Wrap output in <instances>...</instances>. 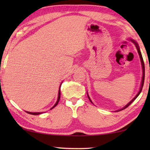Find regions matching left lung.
Masks as SVG:
<instances>
[{
    "mask_svg": "<svg viewBox=\"0 0 150 150\" xmlns=\"http://www.w3.org/2000/svg\"><path fill=\"white\" fill-rule=\"evenodd\" d=\"M130 41H131V42H132L133 44H134V45H135V46H136V48H137V51H138V53H139V57H140V60H141V66H142V70H143V76H142V80H141V87H140V89H139V92L138 93H137V94L136 96H134V98H133V99L131 100L130 102H129L128 104H126V106H124V107H123L122 108H120V109H119V110H115V112H117V111H120V110H124V109H125V108H126L127 107H128V106H129V105H130L134 101V100L136 99V98L138 97L139 96V94L141 93V91H142V89H143V84H144V80H145V65H144V62H143V57H142V54H141V51H140V48H139V44H137V42H135V41L134 40H132V39H130V40H129ZM87 96H88V98H89V100H90V102H91L92 104H93V102H92V101H91V98H90V97H89V94H88V93L87 92Z\"/></svg>",
    "mask_w": 150,
    "mask_h": 150,
    "instance_id": "left-lung-1",
    "label": "left lung"
}]
</instances>
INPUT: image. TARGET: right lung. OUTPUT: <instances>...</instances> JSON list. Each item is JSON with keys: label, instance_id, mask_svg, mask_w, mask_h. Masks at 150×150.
Segmentation results:
<instances>
[{"label": "right lung", "instance_id": "right-lung-1", "mask_svg": "<svg viewBox=\"0 0 150 150\" xmlns=\"http://www.w3.org/2000/svg\"><path fill=\"white\" fill-rule=\"evenodd\" d=\"M63 83V82H62ZM61 84L60 85V87H59V93H58V98H57V102H56V103H55V104L54 106H52V108H50V110L51 109H52L53 108H54L55 106H56L57 104H58V103H59V100H60V98H61V91H60V88H61ZM26 112H27V113H28V114H31V115H40V114H42V112H28V111H26Z\"/></svg>", "mask_w": 150, "mask_h": 150}]
</instances>
